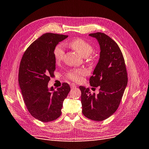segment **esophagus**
<instances>
[{
  "instance_id": "obj_1",
  "label": "esophagus",
  "mask_w": 149,
  "mask_h": 149,
  "mask_svg": "<svg viewBox=\"0 0 149 149\" xmlns=\"http://www.w3.org/2000/svg\"><path fill=\"white\" fill-rule=\"evenodd\" d=\"M70 87H71V88H75L76 87V86L74 84L72 83V84H70Z\"/></svg>"
}]
</instances>
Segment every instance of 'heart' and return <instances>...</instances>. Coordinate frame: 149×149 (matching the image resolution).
<instances>
[{
    "instance_id": "1",
    "label": "heart",
    "mask_w": 149,
    "mask_h": 149,
    "mask_svg": "<svg viewBox=\"0 0 149 149\" xmlns=\"http://www.w3.org/2000/svg\"><path fill=\"white\" fill-rule=\"evenodd\" d=\"M68 45L74 49L84 57H87L93 50V47L90 44L81 38H77L72 40L68 44ZM53 54L56 62H61L63 59L65 54V49L63 45L59 44L56 45L54 49ZM87 71L86 69L75 68L71 70L67 73V77L71 81L78 82H81L84 76L87 75Z\"/></svg>"
}]
</instances>
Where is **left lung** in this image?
Instances as JSON below:
<instances>
[{"label": "left lung", "instance_id": "8db88e82", "mask_svg": "<svg viewBox=\"0 0 149 149\" xmlns=\"http://www.w3.org/2000/svg\"><path fill=\"white\" fill-rule=\"evenodd\" d=\"M89 36L97 39L101 48L100 60L90 78L91 86L98 87L100 93L91 94L88 88L79 87L82 111L91 120L102 121L118 109L128 77L123 54L116 42L103 33H91Z\"/></svg>", "mask_w": 149, "mask_h": 149}]
</instances>
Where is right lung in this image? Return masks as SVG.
Instances as JSON below:
<instances>
[{
	"mask_svg": "<svg viewBox=\"0 0 149 149\" xmlns=\"http://www.w3.org/2000/svg\"><path fill=\"white\" fill-rule=\"evenodd\" d=\"M67 37L44 34L27 48L20 61L18 81L24 101L30 114L42 122H50L61 116L63 100L70 91L66 82L56 91L53 87L48 88L56 69L54 49Z\"/></svg>",
	"mask_w": 149,
	"mask_h": 149,
	"instance_id": "add662e5",
	"label": "right lung"
}]
</instances>
